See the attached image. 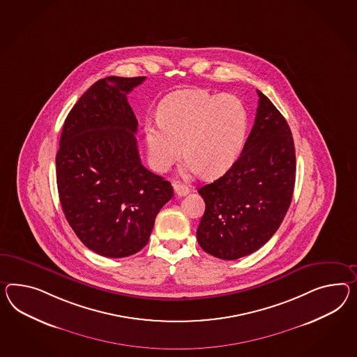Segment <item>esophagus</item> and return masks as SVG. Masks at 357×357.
I'll return each instance as SVG.
<instances>
[{
    "mask_svg": "<svg viewBox=\"0 0 357 357\" xmlns=\"http://www.w3.org/2000/svg\"><path fill=\"white\" fill-rule=\"evenodd\" d=\"M174 192H176L178 197H185V195H188V194L190 192V189H189L185 183H174Z\"/></svg>",
    "mask_w": 357,
    "mask_h": 357,
    "instance_id": "34e87169",
    "label": "esophagus"
}]
</instances>
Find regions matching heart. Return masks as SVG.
I'll list each match as a JSON object with an SVG mask.
<instances>
[{"instance_id": "obj_1", "label": "heart", "mask_w": 357, "mask_h": 357, "mask_svg": "<svg viewBox=\"0 0 357 357\" xmlns=\"http://www.w3.org/2000/svg\"><path fill=\"white\" fill-rule=\"evenodd\" d=\"M158 118L145 124L149 159L158 172L168 171L183 150V174H224L237 160L248 130L243 102L202 89L172 93L160 103Z\"/></svg>"}]
</instances>
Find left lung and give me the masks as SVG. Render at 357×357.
<instances>
[{
    "label": "left lung",
    "mask_w": 357,
    "mask_h": 357,
    "mask_svg": "<svg viewBox=\"0 0 357 357\" xmlns=\"http://www.w3.org/2000/svg\"><path fill=\"white\" fill-rule=\"evenodd\" d=\"M255 123L234 165L198 192L206 211L197 239L210 255L236 260L265 245L290 207L295 183L291 130L275 105L257 91Z\"/></svg>",
    "instance_id": "8db88e82"
}]
</instances>
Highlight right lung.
I'll list each match as a JSON object with an SVG mask.
<instances>
[{
  "label": "right lung",
  "instance_id": "1",
  "mask_svg": "<svg viewBox=\"0 0 357 357\" xmlns=\"http://www.w3.org/2000/svg\"><path fill=\"white\" fill-rule=\"evenodd\" d=\"M146 77L94 82L64 120L55 158L64 216L96 254L133 255L146 246L174 188L139 159L137 119L127 94Z\"/></svg>",
  "mask_w": 357,
  "mask_h": 357
}]
</instances>
